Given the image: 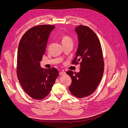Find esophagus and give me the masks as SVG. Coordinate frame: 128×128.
I'll use <instances>...</instances> for the list:
<instances>
[{
	"label": "esophagus",
	"mask_w": 128,
	"mask_h": 128,
	"mask_svg": "<svg viewBox=\"0 0 128 128\" xmlns=\"http://www.w3.org/2000/svg\"><path fill=\"white\" fill-rule=\"evenodd\" d=\"M65 74H66V72H64V71H61V72H60L59 74H60V75H65Z\"/></svg>",
	"instance_id": "obj_1"
}]
</instances>
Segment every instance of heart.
<instances>
[{
    "mask_svg": "<svg viewBox=\"0 0 128 128\" xmlns=\"http://www.w3.org/2000/svg\"><path fill=\"white\" fill-rule=\"evenodd\" d=\"M62 43H66V42H68L70 41H72V40L71 39L70 37L68 36H67V35H63L62 37Z\"/></svg>",
    "mask_w": 128,
    "mask_h": 128,
    "instance_id": "heart-1",
    "label": "heart"
}]
</instances>
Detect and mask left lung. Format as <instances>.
Wrapping results in <instances>:
<instances>
[{"mask_svg": "<svg viewBox=\"0 0 128 128\" xmlns=\"http://www.w3.org/2000/svg\"><path fill=\"white\" fill-rule=\"evenodd\" d=\"M78 37V46L76 57L72 64L80 62V72H67L72 78L69 90L72 94L78 98L88 96L95 91L103 72L104 63L100 40L89 27L81 25L75 28Z\"/></svg>", "mask_w": 128, "mask_h": 128, "instance_id": "left-lung-1", "label": "left lung"}]
</instances>
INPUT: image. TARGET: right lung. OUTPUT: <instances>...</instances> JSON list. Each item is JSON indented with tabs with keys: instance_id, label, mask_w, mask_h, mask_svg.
<instances>
[{
	"instance_id": "right-lung-1",
	"label": "right lung",
	"mask_w": 128,
	"mask_h": 128,
	"mask_svg": "<svg viewBox=\"0 0 128 128\" xmlns=\"http://www.w3.org/2000/svg\"><path fill=\"white\" fill-rule=\"evenodd\" d=\"M54 28L51 25L33 27L24 34L18 44V78L25 93L35 100L48 96L58 76L56 68H42L40 64L50 34Z\"/></svg>"
}]
</instances>
